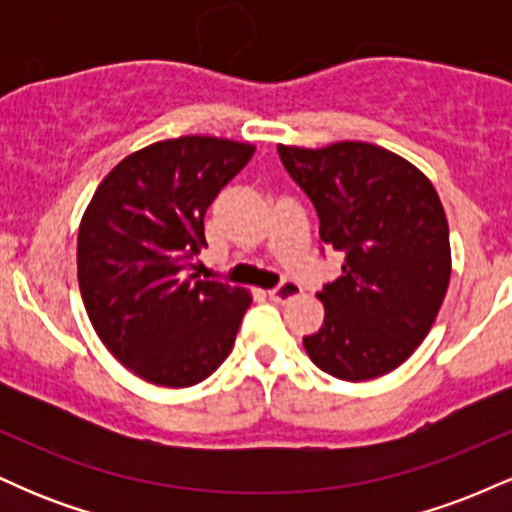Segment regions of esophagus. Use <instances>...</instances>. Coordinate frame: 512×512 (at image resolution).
I'll list each match as a JSON object with an SVG mask.
<instances>
[{"label": "esophagus", "mask_w": 512, "mask_h": 512, "mask_svg": "<svg viewBox=\"0 0 512 512\" xmlns=\"http://www.w3.org/2000/svg\"><path fill=\"white\" fill-rule=\"evenodd\" d=\"M301 291L303 289H301V284H298V281L284 279L279 286H274V289L269 291V298H272L274 303H286V301H291V298L301 296Z\"/></svg>", "instance_id": "34e87169"}]
</instances>
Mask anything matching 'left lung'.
I'll return each instance as SVG.
<instances>
[{"instance_id": "8db88e82", "label": "left lung", "mask_w": 512, "mask_h": 512, "mask_svg": "<svg viewBox=\"0 0 512 512\" xmlns=\"http://www.w3.org/2000/svg\"><path fill=\"white\" fill-rule=\"evenodd\" d=\"M320 219V240L344 252L322 284L325 322L303 337L310 361L339 380L378 378L414 354L450 284V233L436 187L392 151L339 142L276 146Z\"/></svg>"}]
</instances>
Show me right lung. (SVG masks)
Wrapping results in <instances>:
<instances>
[{
	"label": "right lung",
	"instance_id": "obj_1",
	"mask_svg": "<svg viewBox=\"0 0 512 512\" xmlns=\"http://www.w3.org/2000/svg\"><path fill=\"white\" fill-rule=\"evenodd\" d=\"M255 146L178 137L127 156L88 204L76 243L88 320L122 366L163 387L209 378L231 354L252 298L187 274L204 214Z\"/></svg>",
	"mask_w": 512,
	"mask_h": 512
}]
</instances>
